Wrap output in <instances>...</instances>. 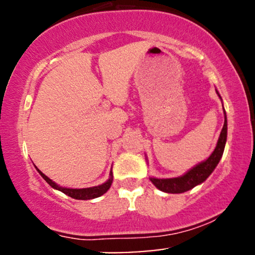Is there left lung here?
<instances>
[{
    "label": "left lung",
    "instance_id": "8db88e82",
    "mask_svg": "<svg viewBox=\"0 0 255 255\" xmlns=\"http://www.w3.org/2000/svg\"><path fill=\"white\" fill-rule=\"evenodd\" d=\"M219 96L218 91H216ZM224 109V108H223ZM227 134H228V121H227V114L224 111V125L222 128L221 134H219L217 145H216L215 150L207 159L203 160L199 164L193 166L192 169H189L186 174L181 175L178 177H172V178H157V177H150V181L154 186L157 187L159 191L165 192V193H171V194H178V193H184L189 189L194 188L198 184L203 183L204 181H206V178L212 174L213 170L216 169V166L218 165L219 160H221L222 156H223L225 142H227Z\"/></svg>",
    "mask_w": 255,
    "mask_h": 255
}]
</instances>
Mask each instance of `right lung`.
Listing matches in <instances>:
<instances>
[{"instance_id":"1","label":"right lung","mask_w":255,"mask_h":255,"mask_svg":"<svg viewBox=\"0 0 255 255\" xmlns=\"http://www.w3.org/2000/svg\"><path fill=\"white\" fill-rule=\"evenodd\" d=\"M36 169H37V171L39 172L40 176H42L44 180L46 181V182L50 184L52 188L64 193V194L68 195V197H71L73 199H77V200H90V199H95V198L101 197V195H103L104 193L108 192V189L110 188L111 183H113V180H114L113 171H110L109 178H108L104 183L99 184V186L89 187V188H67V187H61V186H58L57 183H55L54 181L50 180V178L46 176V175H44L43 172L37 168V166H36Z\"/></svg>"}]
</instances>
